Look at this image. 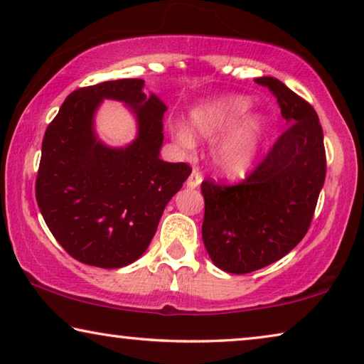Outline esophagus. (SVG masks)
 Returning <instances> with one entry per match:
<instances>
[{
  "label": "esophagus",
  "mask_w": 364,
  "mask_h": 364,
  "mask_svg": "<svg viewBox=\"0 0 364 364\" xmlns=\"http://www.w3.org/2000/svg\"><path fill=\"white\" fill-rule=\"evenodd\" d=\"M200 183H201L200 172L197 169H193L192 174H190L188 178H187V187L188 188H197V187H200Z\"/></svg>",
  "instance_id": "1"
}]
</instances>
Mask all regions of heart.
<instances>
[{
	"label": "heart",
	"mask_w": 364,
	"mask_h": 364,
	"mask_svg": "<svg viewBox=\"0 0 364 364\" xmlns=\"http://www.w3.org/2000/svg\"><path fill=\"white\" fill-rule=\"evenodd\" d=\"M249 107L250 99L236 94L208 100L190 112V129L195 136L201 139L222 136L211 148V163L223 177L240 178L247 176L259 156L265 119L260 114H250L241 121ZM191 134L186 127L174 128V138L183 148L195 146Z\"/></svg>",
	"instance_id": "1"
}]
</instances>
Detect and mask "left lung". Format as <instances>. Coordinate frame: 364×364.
Segmentation results:
<instances>
[{"label":"left lung","instance_id":"1","mask_svg":"<svg viewBox=\"0 0 364 364\" xmlns=\"http://www.w3.org/2000/svg\"><path fill=\"white\" fill-rule=\"evenodd\" d=\"M255 82L275 94L287 132L242 183H201L205 249L218 268L236 275L291 252L309 229L326 181L323 133L316 110L277 77L262 76Z\"/></svg>","mask_w":364,"mask_h":364}]
</instances>
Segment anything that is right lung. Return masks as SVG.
<instances>
[{"label": "right lung", "instance_id": "obj_1", "mask_svg": "<svg viewBox=\"0 0 364 364\" xmlns=\"http://www.w3.org/2000/svg\"><path fill=\"white\" fill-rule=\"evenodd\" d=\"M143 89L138 77L77 89L43 136L38 208L61 247L82 264L120 268L138 260L192 172L159 158L167 107ZM104 100L124 102L136 117L137 136L125 147H109L97 135L95 114Z\"/></svg>", "mask_w": 364, "mask_h": 364}]
</instances>
